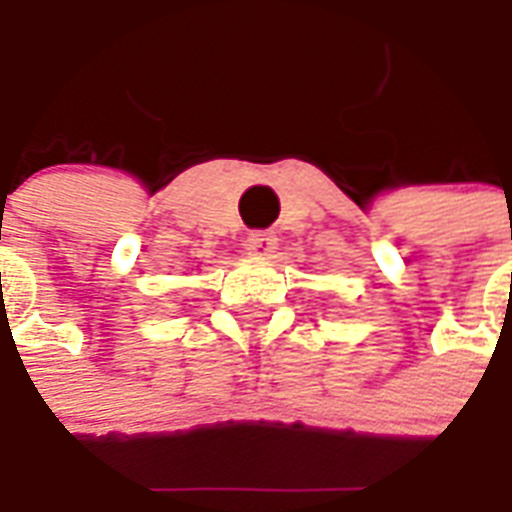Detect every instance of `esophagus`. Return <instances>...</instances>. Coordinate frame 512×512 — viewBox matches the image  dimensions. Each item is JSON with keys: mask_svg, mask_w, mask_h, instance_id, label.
<instances>
[{"mask_svg": "<svg viewBox=\"0 0 512 512\" xmlns=\"http://www.w3.org/2000/svg\"><path fill=\"white\" fill-rule=\"evenodd\" d=\"M278 245V237L273 231H250L245 237V250L253 253V256H270Z\"/></svg>", "mask_w": 512, "mask_h": 512, "instance_id": "esophagus-1", "label": "esophagus"}]
</instances>
